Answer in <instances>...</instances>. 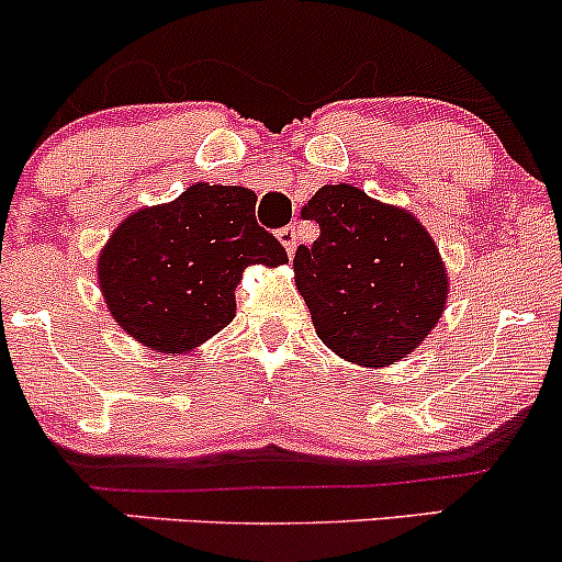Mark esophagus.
<instances>
[{
  "instance_id": "34e87169",
  "label": "esophagus",
  "mask_w": 562,
  "mask_h": 562,
  "mask_svg": "<svg viewBox=\"0 0 562 562\" xmlns=\"http://www.w3.org/2000/svg\"><path fill=\"white\" fill-rule=\"evenodd\" d=\"M277 237H280V243L285 245L288 252H293L295 245H299V229H295V224L285 226V229H280V234H277Z\"/></svg>"
}]
</instances>
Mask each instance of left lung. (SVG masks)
<instances>
[{
	"label": "left lung",
	"instance_id": "8db88e82",
	"mask_svg": "<svg viewBox=\"0 0 562 562\" xmlns=\"http://www.w3.org/2000/svg\"><path fill=\"white\" fill-rule=\"evenodd\" d=\"M319 237L293 256L295 285L325 347L357 366H392L427 338L448 280L424 226L349 183L301 207Z\"/></svg>",
	"mask_w": 562,
	"mask_h": 562
}]
</instances>
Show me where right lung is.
Masks as SVG:
<instances>
[{
  "label": "right lung",
  "instance_id": "add662e5",
  "mask_svg": "<svg viewBox=\"0 0 562 562\" xmlns=\"http://www.w3.org/2000/svg\"><path fill=\"white\" fill-rule=\"evenodd\" d=\"M285 261L280 239L258 226L250 189L194 183L111 234L98 280L135 341L178 355L232 323L234 288L248 263Z\"/></svg>",
  "mask_w": 562,
  "mask_h": 562
}]
</instances>
